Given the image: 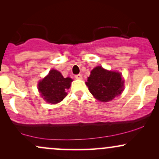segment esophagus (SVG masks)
Listing matches in <instances>:
<instances>
[{"mask_svg":"<svg viewBox=\"0 0 159 159\" xmlns=\"http://www.w3.org/2000/svg\"><path fill=\"white\" fill-rule=\"evenodd\" d=\"M75 78H76V79H82V75L81 74H78V75H75Z\"/></svg>","mask_w":159,"mask_h":159,"instance_id":"obj_1","label":"esophagus"}]
</instances>
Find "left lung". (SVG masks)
<instances>
[{
	"instance_id": "8db88e82",
	"label": "left lung",
	"mask_w": 159,
	"mask_h": 159,
	"mask_svg": "<svg viewBox=\"0 0 159 159\" xmlns=\"http://www.w3.org/2000/svg\"><path fill=\"white\" fill-rule=\"evenodd\" d=\"M90 73L86 84L97 100L111 101L123 92V80L119 72L107 71L102 66H97Z\"/></svg>"
}]
</instances>
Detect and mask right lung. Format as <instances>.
<instances>
[{
	"instance_id": "add662e5",
	"label": "right lung",
	"mask_w": 159,
	"mask_h": 159,
	"mask_svg": "<svg viewBox=\"0 0 159 159\" xmlns=\"http://www.w3.org/2000/svg\"><path fill=\"white\" fill-rule=\"evenodd\" d=\"M72 81L70 78H63L61 72L52 69L38 86L42 97L47 102L56 104L66 96V91L70 87Z\"/></svg>"
}]
</instances>
